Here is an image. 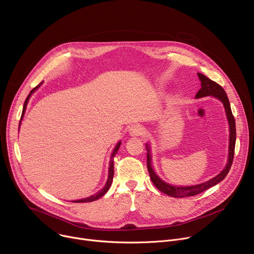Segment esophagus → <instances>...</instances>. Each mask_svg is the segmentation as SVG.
<instances>
[{"instance_id":"esophagus-1","label":"esophagus","mask_w":254,"mask_h":254,"mask_svg":"<svg viewBox=\"0 0 254 254\" xmlns=\"http://www.w3.org/2000/svg\"><path fill=\"white\" fill-rule=\"evenodd\" d=\"M129 134L132 136H140L146 133V128L142 125H132L129 127Z\"/></svg>"}]
</instances>
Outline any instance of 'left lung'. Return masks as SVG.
I'll return each instance as SVG.
<instances>
[{
    "instance_id": "obj_1",
    "label": "left lung",
    "mask_w": 254,
    "mask_h": 254,
    "mask_svg": "<svg viewBox=\"0 0 254 254\" xmlns=\"http://www.w3.org/2000/svg\"><path fill=\"white\" fill-rule=\"evenodd\" d=\"M197 75L201 82V88L198 90L195 97L200 98V97H204V96H215L219 100H221L225 106L227 119H228L229 126H230L229 159H228V163H227V166L225 167V169L219 175L214 177L213 179L206 181L204 183H201V184H197V186H194V187H173V186H170V184L164 182L163 180H161L154 172V170L151 166V155H150L149 147L147 146V150H148L147 167H148V171L150 174V178H151L152 182L154 183V186L160 191H162L165 194L170 195L172 197H186V196L196 195L206 190H209L210 188L216 186L217 183L221 182L227 176L230 168H231V166H232L233 159H234L235 142H236V126H235V119L233 117V113L231 110V106H230L228 96L226 94L225 90L218 83H216L215 81H212L210 78L205 77L203 74L197 73Z\"/></svg>"
}]
</instances>
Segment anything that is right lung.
<instances>
[{
  "mask_svg": "<svg viewBox=\"0 0 254 254\" xmlns=\"http://www.w3.org/2000/svg\"><path fill=\"white\" fill-rule=\"evenodd\" d=\"M40 84H41V83H40ZM40 84H38L35 88H33V89L30 91V93L28 94V96H27V98H26V100H25V102H24V106H23V113H24V111H25V109H26V105H27V102H28V100H29V97L31 96V94L33 93V92L40 86ZM21 118H22V117H21ZM120 147H121V143H119V144L117 145V147L114 148L113 153H112V155H111L110 163H109V174H108V179H107V182H106V184H105V187H104L99 192H97V193L94 194V195H91V196H89V197H86V198H83V199H79V200H74L73 202H89V201H93V200L98 199L99 197H101L102 195H104V194L108 191V190H109V188H110V186H111L113 174H114V162H113V158H114L115 155H117V153H118Z\"/></svg>",
  "mask_w": 254,
  "mask_h": 254,
  "instance_id": "right-lung-1",
  "label": "right lung"
}]
</instances>
